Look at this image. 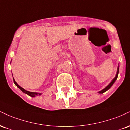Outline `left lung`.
<instances>
[{"label": "left lung", "instance_id": "1", "mask_svg": "<svg viewBox=\"0 0 130 130\" xmlns=\"http://www.w3.org/2000/svg\"><path fill=\"white\" fill-rule=\"evenodd\" d=\"M118 73H119V67H118V68H117V74H116V77H114V79H113L112 80V81L111 82V83H110V84L108 85V86H107V87H106L105 88H104V89H103L102 90H101L100 92H99V93H103L104 92H105L106 91H107L108 90H109V89H110V88L111 87V86H112L113 85V84H114V82L116 81V80L117 79V76H118Z\"/></svg>", "mask_w": 130, "mask_h": 130}]
</instances>
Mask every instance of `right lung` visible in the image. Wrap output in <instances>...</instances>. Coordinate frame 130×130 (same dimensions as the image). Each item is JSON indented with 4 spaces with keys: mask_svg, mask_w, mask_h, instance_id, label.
Instances as JSON below:
<instances>
[{
    "mask_svg": "<svg viewBox=\"0 0 130 130\" xmlns=\"http://www.w3.org/2000/svg\"><path fill=\"white\" fill-rule=\"evenodd\" d=\"M13 80H14V83L15 84V85L16 86H17L19 88V89H20L21 90V91L22 92H24V93L27 94L28 95H29V96H32V97H34V96H35L36 95H41V93H36V92H29V91H27L25 90V89H24L23 88H22L21 87H20V86H19L18 84L16 83V82L15 81V80L14 79V78H13Z\"/></svg>",
    "mask_w": 130,
    "mask_h": 130,
    "instance_id": "right-lung-1",
    "label": "right lung"
}]
</instances>
